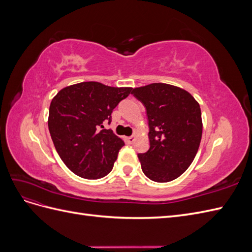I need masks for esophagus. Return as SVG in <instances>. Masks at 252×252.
Wrapping results in <instances>:
<instances>
[{
    "instance_id": "1",
    "label": "esophagus",
    "mask_w": 252,
    "mask_h": 252,
    "mask_svg": "<svg viewBox=\"0 0 252 252\" xmlns=\"http://www.w3.org/2000/svg\"><path fill=\"white\" fill-rule=\"evenodd\" d=\"M135 138H136V136L133 134V135H131V136H128V138H127L126 140H127V142H128L129 144H132V143L135 141Z\"/></svg>"
}]
</instances>
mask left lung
Listing matches in <instances>:
<instances>
[{"label": "left lung", "mask_w": 252, "mask_h": 252, "mask_svg": "<svg viewBox=\"0 0 252 252\" xmlns=\"http://www.w3.org/2000/svg\"><path fill=\"white\" fill-rule=\"evenodd\" d=\"M146 108L150 148L139 154L142 170L158 183L184 173L195 158L202 139L200 104L185 89L152 83L131 93Z\"/></svg>", "instance_id": "1"}]
</instances>
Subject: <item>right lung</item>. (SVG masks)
Returning <instances> with one entry per match:
<instances>
[{
	"mask_svg": "<svg viewBox=\"0 0 252 252\" xmlns=\"http://www.w3.org/2000/svg\"><path fill=\"white\" fill-rule=\"evenodd\" d=\"M131 87L82 82L61 89L49 107L48 128L56 150L74 174L101 179L111 170L124 142L104 124Z\"/></svg>",
	"mask_w": 252,
	"mask_h": 252,
	"instance_id": "right-lung-1",
	"label": "right lung"
}]
</instances>
